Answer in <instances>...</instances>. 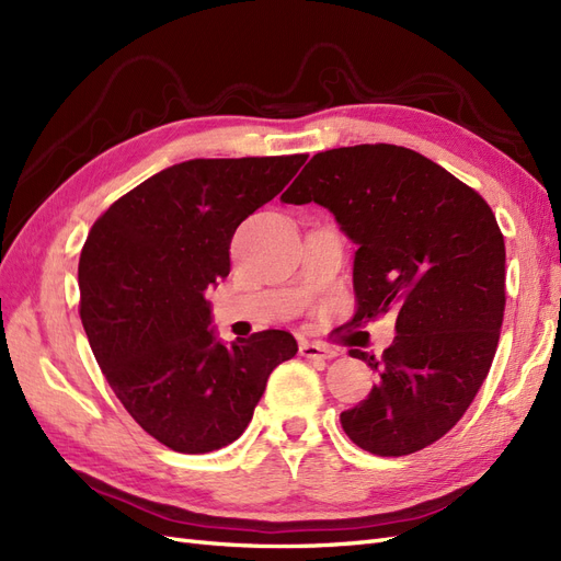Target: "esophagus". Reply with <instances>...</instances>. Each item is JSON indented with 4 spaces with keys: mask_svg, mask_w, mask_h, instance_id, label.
<instances>
[{
    "mask_svg": "<svg viewBox=\"0 0 561 561\" xmlns=\"http://www.w3.org/2000/svg\"><path fill=\"white\" fill-rule=\"evenodd\" d=\"M299 353L304 355V358H309V360H330V358H334V351H330L328 346L309 344V342H304L299 346Z\"/></svg>",
    "mask_w": 561,
    "mask_h": 561,
    "instance_id": "34e87169",
    "label": "esophagus"
}]
</instances>
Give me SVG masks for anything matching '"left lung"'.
Segmentation results:
<instances>
[{"mask_svg": "<svg viewBox=\"0 0 561 561\" xmlns=\"http://www.w3.org/2000/svg\"><path fill=\"white\" fill-rule=\"evenodd\" d=\"M318 203L358 245L353 322L396 311L381 358L351 348L379 375L342 412L360 449L404 456L466 414L496 355L505 309V243L486 201L443 165L398 145L316 154L280 196Z\"/></svg>", "mask_w": 561, "mask_h": 561, "instance_id": "obj_1", "label": "left lung"}]
</instances>
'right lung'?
Segmentation results:
<instances>
[{
	"label": "right lung",
	"mask_w": 561,
	"mask_h": 561,
	"mask_svg": "<svg viewBox=\"0 0 561 561\" xmlns=\"http://www.w3.org/2000/svg\"><path fill=\"white\" fill-rule=\"evenodd\" d=\"M307 159L175 163L112 203L83 243L79 316L95 360L126 412L173 451L239 439L271 371L297 353L285 330L219 342L206 290L229 276L236 227Z\"/></svg>",
	"instance_id": "1"
}]
</instances>
